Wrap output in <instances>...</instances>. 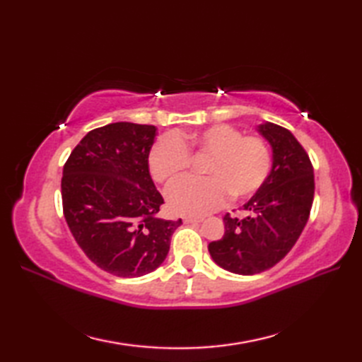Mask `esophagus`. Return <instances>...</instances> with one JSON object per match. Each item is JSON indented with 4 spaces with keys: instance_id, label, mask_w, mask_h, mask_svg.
<instances>
[{
    "instance_id": "obj_1",
    "label": "esophagus",
    "mask_w": 362,
    "mask_h": 362,
    "mask_svg": "<svg viewBox=\"0 0 362 362\" xmlns=\"http://www.w3.org/2000/svg\"><path fill=\"white\" fill-rule=\"evenodd\" d=\"M183 222H187V224H199V222H202V218L185 216V218H183Z\"/></svg>"
}]
</instances>
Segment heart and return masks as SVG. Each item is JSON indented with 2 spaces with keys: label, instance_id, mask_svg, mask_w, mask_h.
<instances>
[{
  "label": "heart",
  "instance_id": "obj_1",
  "mask_svg": "<svg viewBox=\"0 0 362 362\" xmlns=\"http://www.w3.org/2000/svg\"><path fill=\"white\" fill-rule=\"evenodd\" d=\"M210 156L204 179H182L166 189L169 210L183 216H202L218 209L228 194L235 201L255 196L264 185L272 166L267 143L255 135H244L230 124H214L193 134H166L149 151L152 179L160 183L175 180L187 171L191 156Z\"/></svg>",
  "mask_w": 362,
  "mask_h": 362
}]
</instances>
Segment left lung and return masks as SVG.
Instances as JSON below:
<instances>
[{
  "label": "left lung",
  "instance_id": "8db88e82",
  "mask_svg": "<svg viewBox=\"0 0 362 362\" xmlns=\"http://www.w3.org/2000/svg\"><path fill=\"white\" fill-rule=\"evenodd\" d=\"M257 130L272 148L271 173L243 205L247 216L227 213L224 236L209 244L214 263L238 275L264 272L288 255L308 222L314 197L313 165L297 138L274 122Z\"/></svg>",
  "mask_w": 362,
  "mask_h": 362
}]
</instances>
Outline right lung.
Wrapping results in <instances>:
<instances>
[{
    "mask_svg": "<svg viewBox=\"0 0 362 362\" xmlns=\"http://www.w3.org/2000/svg\"><path fill=\"white\" fill-rule=\"evenodd\" d=\"M156 135V126L112 122L90 130L64 166V214L76 243L122 279L156 271L182 224L157 216L163 197L148 163Z\"/></svg>",
    "mask_w": 362,
    "mask_h": 362,
    "instance_id": "obj_1",
    "label": "right lung"
}]
</instances>
